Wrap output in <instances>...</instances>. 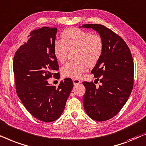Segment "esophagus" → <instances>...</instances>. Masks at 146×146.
<instances>
[{
	"label": "esophagus",
	"instance_id": "34e87169",
	"mask_svg": "<svg viewBox=\"0 0 146 146\" xmlns=\"http://www.w3.org/2000/svg\"><path fill=\"white\" fill-rule=\"evenodd\" d=\"M73 83L74 85H77V84H79V83H81V81L79 80V79H73Z\"/></svg>",
	"mask_w": 146,
	"mask_h": 146
}]
</instances>
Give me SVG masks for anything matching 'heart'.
I'll list each match as a JSON object with an SVG mask.
<instances>
[{"instance_id": "b5f03b06", "label": "heart", "mask_w": 146, "mask_h": 146, "mask_svg": "<svg viewBox=\"0 0 146 146\" xmlns=\"http://www.w3.org/2000/svg\"><path fill=\"white\" fill-rule=\"evenodd\" d=\"M61 36L62 40H56L54 43V55L57 61L63 63L69 50H75L74 57L77 59L68 62L62 67V75L65 77L79 78L86 65L93 67L100 60L104 51V40L100 35L78 28L67 29Z\"/></svg>"}]
</instances>
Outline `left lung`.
I'll return each instance as SVG.
<instances>
[{
    "label": "left lung",
    "mask_w": 146,
    "mask_h": 146,
    "mask_svg": "<svg viewBox=\"0 0 146 146\" xmlns=\"http://www.w3.org/2000/svg\"><path fill=\"white\" fill-rule=\"evenodd\" d=\"M82 27L98 31L104 40L102 57L91 71L102 85L96 87L93 82H83L85 87L83 106L91 119L106 121L117 115L131 94L133 87V57L123 38L104 25L85 24Z\"/></svg>",
    "instance_id": "1"
}]
</instances>
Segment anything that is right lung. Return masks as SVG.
<instances>
[{"label":"right lung","mask_w":146,"mask_h":146,"mask_svg":"<svg viewBox=\"0 0 146 146\" xmlns=\"http://www.w3.org/2000/svg\"><path fill=\"white\" fill-rule=\"evenodd\" d=\"M57 28L43 27L31 31L28 40L15 52L13 72L16 91L25 108L44 122L57 119L65 109L73 89V81L66 78L58 87L48 79L60 77L53 46Z\"/></svg>","instance_id":"1"}]
</instances>
